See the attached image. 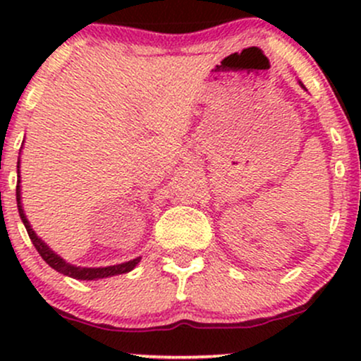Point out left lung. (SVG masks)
Returning a JSON list of instances; mask_svg holds the SVG:
<instances>
[{"label":"left lung","mask_w":361,"mask_h":361,"mask_svg":"<svg viewBox=\"0 0 361 361\" xmlns=\"http://www.w3.org/2000/svg\"><path fill=\"white\" fill-rule=\"evenodd\" d=\"M299 85L302 86V88H304V90H305V86H304V85H302V82H300V81H299Z\"/></svg>","instance_id":"obj_1"}]
</instances>
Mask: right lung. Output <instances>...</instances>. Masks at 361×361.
<instances>
[{
  "instance_id": "right-lung-1",
  "label": "right lung",
  "mask_w": 361,
  "mask_h": 361,
  "mask_svg": "<svg viewBox=\"0 0 361 361\" xmlns=\"http://www.w3.org/2000/svg\"><path fill=\"white\" fill-rule=\"evenodd\" d=\"M16 173H18V181H16V205H18V214L20 219H22L25 229H27L28 235H30L32 243H34L35 250L39 251V255L42 256V259L49 267L54 268L56 271L62 273L66 276H71V279L76 280H102V279H109V276H115V275H122V273H128L134 270L135 267L139 264L140 256L135 259L126 261V263L120 264H111V267H100V268H86V267H76V264L68 263L64 258H61L57 252H54L51 247L45 244L39 235L35 234V231L32 229L30 222H28L27 215L23 212V205H22V186H20V157L18 163H16Z\"/></svg>"
}]
</instances>
